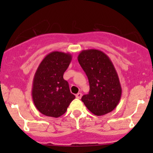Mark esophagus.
<instances>
[{
    "label": "esophagus",
    "mask_w": 153,
    "mask_h": 153,
    "mask_svg": "<svg viewBox=\"0 0 153 153\" xmlns=\"http://www.w3.org/2000/svg\"><path fill=\"white\" fill-rule=\"evenodd\" d=\"M75 96H76L77 98H78V99H80V98H81V97H82V94H81V92H78V94H76V95H75Z\"/></svg>",
    "instance_id": "obj_1"
}]
</instances>
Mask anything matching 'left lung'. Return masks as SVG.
<instances>
[{
	"instance_id": "8db88e82",
	"label": "left lung",
	"mask_w": 153,
	"mask_h": 153,
	"mask_svg": "<svg viewBox=\"0 0 153 153\" xmlns=\"http://www.w3.org/2000/svg\"><path fill=\"white\" fill-rule=\"evenodd\" d=\"M78 60L89 84V94L83 95L81 101L98 116L112 112L119 103L122 89L111 60L98 49L81 51Z\"/></svg>"
}]
</instances>
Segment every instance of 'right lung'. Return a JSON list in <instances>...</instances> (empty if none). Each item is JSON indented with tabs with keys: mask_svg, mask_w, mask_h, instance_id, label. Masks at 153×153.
<instances>
[{
	"mask_svg": "<svg viewBox=\"0 0 153 153\" xmlns=\"http://www.w3.org/2000/svg\"><path fill=\"white\" fill-rule=\"evenodd\" d=\"M72 61L69 53L54 51L38 66L33 78L32 97L41 113L53 118L64 115L75 96L70 92L64 73Z\"/></svg>",
	"mask_w": 153,
	"mask_h": 153,
	"instance_id": "1",
	"label": "right lung"
}]
</instances>
